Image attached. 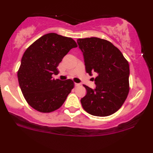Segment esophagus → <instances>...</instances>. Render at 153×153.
I'll return each mask as SVG.
<instances>
[{
  "instance_id": "1",
  "label": "esophagus",
  "mask_w": 153,
  "mask_h": 153,
  "mask_svg": "<svg viewBox=\"0 0 153 153\" xmlns=\"http://www.w3.org/2000/svg\"><path fill=\"white\" fill-rule=\"evenodd\" d=\"M79 85H80V84H79V83H75V86H76V87L79 86Z\"/></svg>"
}]
</instances>
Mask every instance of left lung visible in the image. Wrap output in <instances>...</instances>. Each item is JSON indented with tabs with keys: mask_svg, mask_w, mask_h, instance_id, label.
Segmentation results:
<instances>
[{
	"mask_svg": "<svg viewBox=\"0 0 153 153\" xmlns=\"http://www.w3.org/2000/svg\"><path fill=\"white\" fill-rule=\"evenodd\" d=\"M86 71L97 73L94 89L84 85L87 93L81 100L90 115L106 117L121 108L128 97L129 66L122 53L108 41L96 37L79 38Z\"/></svg>",
	"mask_w": 153,
	"mask_h": 153,
	"instance_id": "obj_1",
	"label": "left lung"
}]
</instances>
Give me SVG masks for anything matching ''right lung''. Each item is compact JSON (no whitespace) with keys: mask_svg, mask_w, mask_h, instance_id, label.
<instances>
[{"mask_svg":"<svg viewBox=\"0 0 153 153\" xmlns=\"http://www.w3.org/2000/svg\"><path fill=\"white\" fill-rule=\"evenodd\" d=\"M77 46L71 38L49 33L36 40L25 51L17 72L19 84L31 107L42 113L60 108L74 88L71 79L53 78L56 67L68 52Z\"/></svg>","mask_w":153,"mask_h":153,"instance_id":"add662e5","label":"right lung"}]
</instances>
